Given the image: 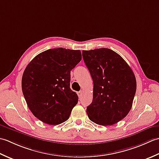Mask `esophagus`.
<instances>
[{
	"label": "esophagus",
	"instance_id": "esophagus-1",
	"mask_svg": "<svg viewBox=\"0 0 159 159\" xmlns=\"http://www.w3.org/2000/svg\"><path fill=\"white\" fill-rule=\"evenodd\" d=\"M82 93H83V91H82V90H80V92H78V93H77V95H78L79 98H81V97L82 96Z\"/></svg>",
	"mask_w": 159,
	"mask_h": 159
}]
</instances>
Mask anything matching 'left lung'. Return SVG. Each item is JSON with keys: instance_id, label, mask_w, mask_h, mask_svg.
<instances>
[{"instance_id": "obj_1", "label": "left lung", "mask_w": 159, "mask_h": 159, "mask_svg": "<svg viewBox=\"0 0 159 159\" xmlns=\"http://www.w3.org/2000/svg\"><path fill=\"white\" fill-rule=\"evenodd\" d=\"M82 56L93 81V102L86 109L89 118L98 125L115 124L132 108L137 90L133 71L110 48L83 51Z\"/></svg>"}]
</instances>
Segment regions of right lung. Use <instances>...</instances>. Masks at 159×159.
Returning a JSON list of instances; mask_svg holds the SVG:
<instances>
[{
    "mask_svg": "<svg viewBox=\"0 0 159 159\" xmlns=\"http://www.w3.org/2000/svg\"><path fill=\"white\" fill-rule=\"evenodd\" d=\"M82 60L80 50L51 48L38 54L26 67L22 90L31 112L48 125L68 120L78 96L70 88V70Z\"/></svg>",
    "mask_w": 159,
    "mask_h": 159,
    "instance_id": "1",
    "label": "right lung"
}]
</instances>
